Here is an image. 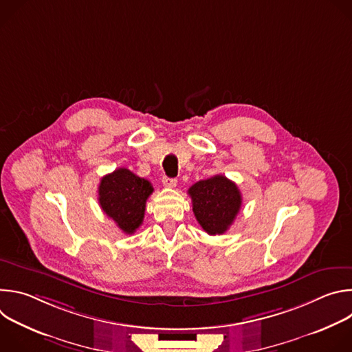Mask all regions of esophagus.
<instances>
[{
    "instance_id": "esophagus-1",
    "label": "esophagus",
    "mask_w": 352,
    "mask_h": 352,
    "mask_svg": "<svg viewBox=\"0 0 352 352\" xmlns=\"http://www.w3.org/2000/svg\"><path fill=\"white\" fill-rule=\"evenodd\" d=\"M163 185L167 186V188H175V186H177V179H175V178L164 177V178H163Z\"/></svg>"
}]
</instances>
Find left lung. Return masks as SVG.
I'll use <instances>...</instances> for the list:
<instances>
[{
	"label": "left lung",
	"mask_w": 352,
	"mask_h": 352,
	"mask_svg": "<svg viewBox=\"0 0 352 352\" xmlns=\"http://www.w3.org/2000/svg\"><path fill=\"white\" fill-rule=\"evenodd\" d=\"M188 193L197 223L209 235L224 234L242 205L238 186L224 175L199 181L188 189Z\"/></svg>",
	"instance_id": "left-lung-1"
}]
</instances>
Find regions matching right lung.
<instances>
[{
	"instance_id": "1",
	"label": "right lung",
	"mask_w": 352,
	"mask_h": 352,
	"mask_svg": "<svg viewBox=\"0 0 352 352\" xmlns=\"http://www.w3.org/2000/svg\"><path fill=\"white\" fill-rule=\"evenodd\" d=\"M153 185L128 168H118L102 178L98 185V204L125 234H133L143 223L146 200Z\"/></svg>"
}]
</instances>
